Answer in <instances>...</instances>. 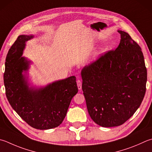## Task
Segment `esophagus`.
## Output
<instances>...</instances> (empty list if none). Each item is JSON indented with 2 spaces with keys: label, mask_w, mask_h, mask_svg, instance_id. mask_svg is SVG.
<instances>
[{
  "label": "esophagus",
  "mask_w": 152,
  "mask_h": 152,
  "mask_svg": "<svg viewBox=\"0 0 152 152\" xmlns=\"http://www.w3.org/2000/svg\"><path fill=\"white\" fill-rule=\"evenodd\" d=\"M77 87H78V88L79 90L81 89V87H82V81L80 79H78L77 81Z\"/></svg>",
  "instance_id": "esophagus-1"
}]
</instances>
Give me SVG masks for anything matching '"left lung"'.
<instances>
[{"label": "left lung", "instance_id": "left-lung-1", "mask_svg": "<svg viewBox=\"0 0 152 152\" xmlns=\"http://www.w3.org/2000/svg\"><path fill=\"white\" fill-rule=\"evenodd\" d=\"M116 50L100 56L81 71L82 90L91 119L102 127L118 126L135 113L146 90L147 69L142 49L118 30Z\"/></svg>", "mask_w": 152, "mask_h": 152}]
</instances>
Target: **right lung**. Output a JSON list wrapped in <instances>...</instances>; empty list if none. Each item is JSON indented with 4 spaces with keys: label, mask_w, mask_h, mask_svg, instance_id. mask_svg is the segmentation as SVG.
Wrapping results in <instances>:
<instances>
[{
    "label": "right lung",
    "mask_w": 152,
    "mask_h": 152,
    "mask_svg": "<svg viewBox=\"0 0 152 152\" xmlns=\"http://www.w3.org/2000/svg\"><path fill=\"white\" fill-rule=\"evenodd\" d=\"M32 36L20 35L8 50L5 62V93L11 107L36 129L58 127L64 121L73 97L78 92L75 76L56 81L39 90L29 89L22 72L28 63L22 54Z\"/></svg>",
    "instance_id": "add662e5"
}]
</instances>
